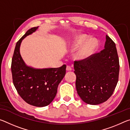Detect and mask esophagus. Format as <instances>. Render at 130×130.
I'll return each instance as SVG.
<instances>
[{"label": "esophagus", "mask_w": 130, "mask_h": 130, "mask_svg": "<svg viewBox=\"0 0 130 130\" xmlns=\"http://www.w3.org/2000/svg\"><path fill=\"white\" fill-rule=\"evenodd\" d=\"M72 70V69L71 67L69 65H68L67 67V70H68V71H70V70Z\"/></svg>", "instance_id": "1"}]
</instances>
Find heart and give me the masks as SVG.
Here are the masks:
<instances>
[{
  "instance_id": "heart-1",
  "label": "heart",
  "mask_w": 130,
  "mask_h": 130,
  "mask_svg": "<svg viewBox=\"0 0 130 130\" xmlns=\"http://www.w3.org/2000/svg\"><path fill=\"white\" fill-rule=\"evenodd\" d=\"M98 46V41L96 39H91L86 34H81L76 37L71 45L72 49H77L80 47L77 52L76 57L80 60L88 58L95 51Z\"/></svg>"
}]
</instances>
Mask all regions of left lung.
Wrapping results in <instances>:
<instances>
[{
    "instance_id": "obj_1",
    "label": "left lung",
    "mask_w": 130,
    "mask_h": 130,
    "mask_svg": "<svg viewBox=\"0 0 130 130\" xmlns=\"http://www.w3.org/2000/svg\"><path fill=\"white\" fill-rule=\"evenodd\" d=\"M76 87L83 102L103 103L112 96L118 82L119 61L114 42L106 36L104 49L88 58L75 61Z\"/></svg>"
}]
</instances>
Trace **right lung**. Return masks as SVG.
Masks as SVG:
<instances>
[{
	"mask_svg": "<svg viewBox=\"0 0 130 130\" xmlns=\"http://www.w3.org/2000/svg\"><path fill=\"white\" fill-rule=\"evenodd\" d=\"M38 27L30 28L17 42L12 58L11 72L14 86L24 101L33 106L42 107L50 104L56 97L58 84L65 75L67 66L35 69L25 64L19 51L21 43Z\"/></svg>",
	"mask_w": 130,
	"mask_h": 130,
	"instance_id": "right-lung-1",
	"label": "right lung"
}]
</instances>
